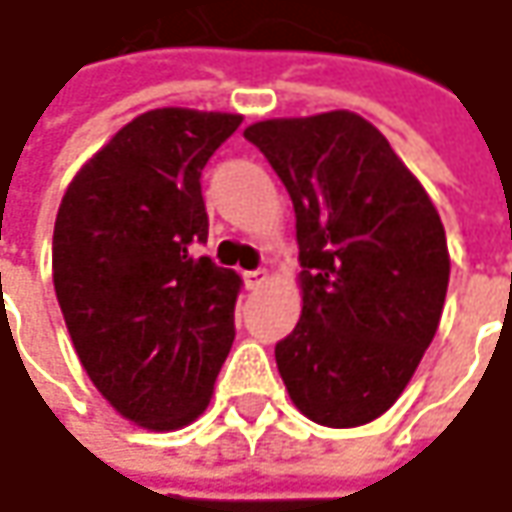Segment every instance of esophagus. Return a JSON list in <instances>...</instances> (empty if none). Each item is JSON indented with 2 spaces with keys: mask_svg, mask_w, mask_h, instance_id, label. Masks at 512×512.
<instances>
[{
  "mask_svg": "<svg viewBox=\"0 0 512 512\" xmlns=\"http://www.w3.org/2000/svg\"><path fill=\"white\" fill-rule=\"evenodd\" d=\"M244 283H247V288H262L265 283H268V271H265V268H259V271H247V274H244Z\"/></svg>",
  "mask_w": 512,
  "mask_h": 512,
  "instance_id": "1",
  "label": "esophagus"
}]
</instances>
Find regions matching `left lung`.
I'll use <instances>...</instances> for the list:
<instances>
[{
    "instance_id": "8db88e82",
    "label": "left lung",
    "mask_w": 512,
    "mask_h": 512,
    "mask_svg": "<svg viewBox=\"0 0 512 512\" xmlns=\"http://www.w3.org/2000/svg\"><path fill=\"white\" fill-rule=\"evenodd\" d=\"M297 218L300 321L277 345L291 404L324 427L380 418L430 348L451 277L416 173L353 111L250 123Z\"/></svg>"
}]
</instances>
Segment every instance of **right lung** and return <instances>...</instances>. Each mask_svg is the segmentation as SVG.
<instances>
[{
    "mask_svg": "<svg viewBox=\"0 0 512 512\" xmlns=\"http://www.w3.org/2000/svg\"><path fill=\"white\" fill-rule=\"evenodd\" d=\"M241 114L153 108L79 167L52 232V283L96 392L144 430L206 413L235 339L241 277L194 256L200 173Z\"/></svg>",
    "mask_w": 512,
    "mask_h": 512,
    "instance_id": "right-lung-1",
    "label": "right lung"
}]
</instances>
